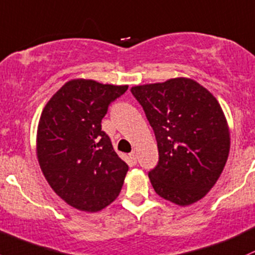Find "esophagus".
Listing matches in <instances>:
<instances>
[{"label": "esophagus", "instance_id": "34e87169", "mask_svg": "<svg viewBox=\"0 0 255 255\" xmlns=\"http://www.w3.org/2000/svg\"><path fill=\"white\" fill-rule=\"evenodd\" d=\"M128 157H130V159H131V161H132L133 164L137 163V154H136L135 150H133V152H131L130 154H128Z\"/></svg>", "mask_w": 255, "mask_h": 255}]
</instances>
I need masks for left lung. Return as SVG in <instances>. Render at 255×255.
Wrapping results in <instances>:
<instances>
[{"mask_svg": "<svg viewBox=\"0 0 255 255\" xmlns=\"http://www.w3.org/2000/svg\"><path fill=\"white\" fill-rule=\"evenodd\" d=\"M131 92L157 139L159 160L148 172L155 193L177 205L202 199L230 152V130L218 100L188 78L138 85Z\"/></svg>", "mask_w": 255, "mask_h": 255, "instance_id": "1", "label": "left lung"}]
</instances>
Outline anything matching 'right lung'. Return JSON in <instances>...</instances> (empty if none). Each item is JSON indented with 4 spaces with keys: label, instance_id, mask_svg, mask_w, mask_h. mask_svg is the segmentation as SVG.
<instances>
[{
    "label": "right lung",
    "instance_id": "obj_1",
    "mask_svg": "<svg viewBox=\"0 0 255 255\" xmlns=\"http://www.w3.org/2000/svg\"><path fill=\"white\" fill-rule=\"evenodd\" d=\"M128 85L73 79L41 113L36 154L48 185L67 204L96 213L119 196L128 170L102 131L108 107Z\"/></svg>",
    "mask_w": 255,
    "mask_h": 255
}]
</instances>
